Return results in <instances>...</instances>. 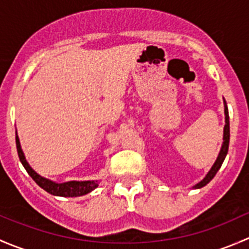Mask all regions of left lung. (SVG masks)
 <instances>
[{"instance_id":"obj_1","label":"left lung","mask_w":249,"mask_h":249,"mask_svg":"<svg viewBox=\"0 0 249 249\" xmlns=\"http://www.w3.org/2000/svg\"><path fill=\"white\" fill-rule=\"evenodd\" d=\"M224 114H225V125H224V131H223V143H222V148H220L219 150V154H218L213 166L211 167L210 171H208L207 175L205 176V178L193 187L194 189H200V188L205 187L206 184H208V183L213 179V177H214L215 173L218 172V170L220 169L225 157H227L228 149H229V141H230V124H229V112H228V106L225 100H224Z\"/></svg>"}]
</instances>
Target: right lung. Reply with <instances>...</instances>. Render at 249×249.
Instances as JSON below:
<instances>
[{
	"label": "right lung",
	"instance_id": "right-lung-1",
	"mask_svg": "<svg viewBox=\"0 0 249 249\" xmlns=\"http://www.w3.org/2000/svg\"><path fill=\"white\" fill-rule=\"evenodd\" d=\"M17 142V150L19 159L21 161L22 166L25 167L27 173L31 176L32 179L42 188L46 190L49 194L55 195V196H64V197H77L83 196L85 194H89L94 189L99 187V180H70V182L65 183H56L52 179L43 177V176L38 175L27 162L26 158H25L24 152L21 149V144H20L19 136H16Z\"/></svg>",
	"mask_w": 249,
	"mask_h": 249
}]
</instances>
